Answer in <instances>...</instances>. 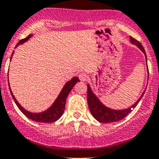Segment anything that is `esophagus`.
Listing matches in <instances>:
<instances>
[{
  "label": "esophagus",
  "mask_w": 159,
  "mask_h": 159,
  "mask_svg": "<svg viewBox=\"0 0 159 159\" xmlns=\"http://www.w3.org/2000/svg\"><path fill=\"white\" fill-rule=\"evenodd\" d=\"M79 78L82 82H85L88 79V76L86 73H82L79 74Z\"/></svg>",
  "instance_id": "34e87169"
}]
</instances>
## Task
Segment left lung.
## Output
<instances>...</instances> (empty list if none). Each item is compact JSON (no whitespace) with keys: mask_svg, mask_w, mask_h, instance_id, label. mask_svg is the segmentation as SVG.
<instances>
[{"mask_svg":"<svg viewBox=\"0 0 159 159\" xmlns=\"http://www.w3.org/2000/svg\"><path fill=\"white\" fill-rule=\"evenodd\" d=\"M130 40H131L132 43L137 45L142 52L145 55V49H144L143 46L141 44V43L139 41H137L133 37H130ZM147 62V61H146ZM149 73V70H148ZM144 90L143 94H141L140 98L137 101L135 104L133 105L132 107H129L128 109H125V110H112L108 107H105L102 104V102H100L98 98L96 97L94 94V93L92 92L91 89H90V86L87 85V102L88 105H89V108H90V112H91L92 116L96 119L97 120L99 121L101 123H111V122H116V121L120 120L122 119L125 118L128 114L131 112L132 108H134L137 105L138 102H139L141 98H142L143 94H145Z\"/></svg>","mask_w":159,"mask_h":159,"instance_id":"left-lung-1","label":"left lung"}]
</instances>
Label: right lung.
I'll use <instances>...</instances> for the list:
<instances>
[{
  "label": "right lung",
  "mask_w": 159,
  "mask_h": 159,
  "mask_svg": "<svg viewBox=\"0 0 159 159\" xmlns=\"http://www.w3.org/2000/svg\"><path fill=\"white\" fill-rule=\"evenodd\" d=\"M30 36H31V34L28 35L26 38L21 39V40L18 42V44L16 45V47H18L19 44H22L24 42H26V40H28V39L30 38ZM13 53H14V52H13ZM8 82H9V81H8ZM77 82H80V80L78 77H73L69 82H68L67 83L65 84V86H64L63 89H62V90H61V92L60 93L59 96L57 97V98L54 102V103H53L48 110H46L45 111L41 113H32L30 112V111H27L25 110L24 108H22V107H21V105L18 102V101L16 100L15 97L13 95L11 90H10V93H11L12 97L14 98V102H15V103L17 104V106L18 107V108L20 109V111H21L26 117H28V118L32 120L37 121V122L52 123L55 122V121H57V120H59V119L61 118V116L63 115L64 111H65L66 98H67L68 95H69V92L71 91V90L73 89L74 85H75ZM9 90H10V88H9Z\"/></svg>",
  "instance_id": "add662e5"
}]
</instances>
